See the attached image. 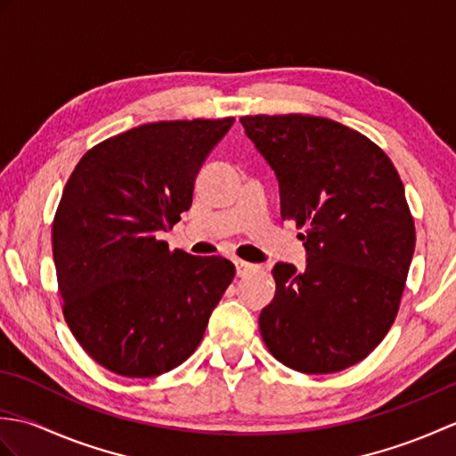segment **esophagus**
Instances as JSON below:
<instances>
[{"label": "esophagus", "instance_id": "esophagus-1", "mask_svg": "<svg viewBox=\"0 0 456 456\" xmlns=\"http://www.w3.org/2000/svg\"><path fill=\"white\" fill-rule=\"evenodd\" d=\"M235 268H237V276H240V278L248 276L250 273H255V270H258L256 265L247 263V260H240V258L235 260Z\"/></svg>", "mask_w": 456, "mask_h": 456}]
</instances>
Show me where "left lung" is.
I'll use <instances>...</instances> for the list:
<instances>
[{"label":"left lung","instance_id":"8db88e82","mask_svg":"<svg viewBox=\"0 0 456 456\" xmlns=\"http://www.w3.org/2000/svg\"><path fill=\"white\" fill-rule=\"evenodd\" d=\"M247 137L276 172L282 219L304 233L307 265L273 268L258 317L276 361L304 374L361 362L390 331L415 248L400 174L376 142L314 115H245Z\"/></svg>","mask_w":456,"mask_h":456}]
</instances>
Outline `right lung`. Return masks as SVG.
<instances>
[{"instance_id":"obj_1","label":"right lung","mask_w":456,"mask_h":456,"mask_svg":"<svg viewBox=\"0 0 456 456\" xmlns=\"http://www.w3.org/2000/svg\"><path fill=\"white\" fill-rule=\"evenodd\" d=\"M233 123L139 125L92 147L66 182L53 221L62 314L115 374L152 378L182 364L233 282L231 260L159 239L190 209L203 160Z\"/></svg>"}]
</instances>
